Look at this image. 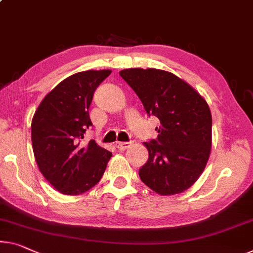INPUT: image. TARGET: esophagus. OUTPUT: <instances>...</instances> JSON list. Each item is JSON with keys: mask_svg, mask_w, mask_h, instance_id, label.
<instances>
[{"mask_svg": "<svg viewBox=\"0 0 253 253\" xmlns=\"http://www.w3.org/2000/svg\"><path fill=\"white\" fill-rule=\"evenodd\" d=\"M130 145H131L130 142H116V143H115L116 149H118V150H120V151H124V150L128 149Z\"/></svg>", "mask_w": 253, "mask_h": 253, "instance_id": "obj_1", "label": "esophagus"}]
</instances>
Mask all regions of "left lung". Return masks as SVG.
<instances>
[{
  "label": "left lung",
  "mask_w": 253,
  "mask_h": 253,
  "mask_svg": "<svg viewBox=\"0 0 253 253\" xmlns=\"http://www.w3.org/2000/svg\"><path fill=\"white\" fill-rule=\"evenodd\" d=\"M146 114L160 120L158 137L145 142L149 159L139 178L160 195L182 193L205 170L211 150V112L192 86L165 70L130 68L119 73Z\"/></svg>",
  "instance_id": "1"
}]
</instances>
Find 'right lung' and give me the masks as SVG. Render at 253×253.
<instances>
[{
  "label": "right lung",
  "mask_w": 253,
  "mask_h": 253,
  "mask_svg": "<svg viewBox=\"0 0 253 253\" xmlns=\"http://www.w3.org/2000/svg\"><path fill=\"white\" fill-rule=\"evenodd\" d=\"M111 70H87L63 79L44 97L32 120L35 160L48 183L66 195L95 186L112 153L95 141L79 145L92 126L88 108L93 94Z\"/></svg>",
  "instance_id": "obj_1"
}]
</instances>
